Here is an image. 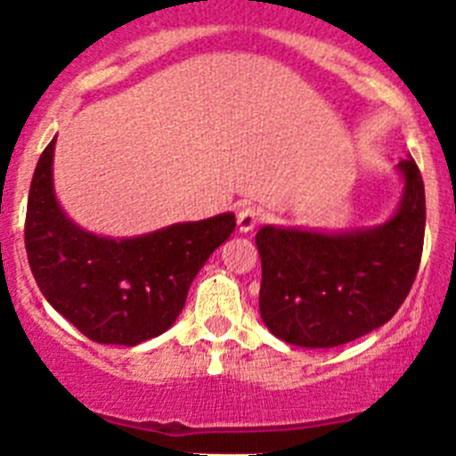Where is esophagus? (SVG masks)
Here are the masks:
<instances>
[{
  "instance_id": "34e87169",
  "label": "esophagus",
  "mask_w": 456,
  "mask_h": 456,
  "mask_svg": "<svg viewBox=\"0 0 456 456\" xmlns=\"http://www.w3.org/2000/svg\"><path fill=\"white\" fill-rule=\"evenodd\" d=\"M258 218H261V208L254 207V204H242V207L238 208V214H236L238 229H240L242 233L252 232V229L256 227Z\"/></svg>"
}]
</instances>
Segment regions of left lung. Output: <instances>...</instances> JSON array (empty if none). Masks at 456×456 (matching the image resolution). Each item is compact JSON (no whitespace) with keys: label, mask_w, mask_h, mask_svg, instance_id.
I'll return each mask as SVG.
<instances>
[{"label":"left lung","mask_w":456,"mask_h":456,"mask_svg":"<svg viewBox=\"0 0 456 456\" xmlns=\"http://www.w3.org/2000/svg\"><path fill=\"white\" fill-rule=\"evenodd\" d=\"M403 198L387 223L351 232L258 229V308L272 335L330 348L380 329L416 279L425 236V186L411 157L398 164Z\"/></svg>","instance_id":"1"}]
</instances>
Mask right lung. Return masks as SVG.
I'll return each mask as SVG.
<instances>
[{"mask_svg":"<svg viewBox=\"0 0 456 456\" xmlns=\"http://www.w3.org/2000/svg\"><path fill=\"white\" fill-rule=\"evenodd\" d=\"M55 139L40 155L27 204L28 265L62 317L92 342L137 346L175 324L195 274L232 236L236 216L105 238L67 218L53 191Z\"/></svg>","mask_w":456,"mask_h":456,"instance_id":"right-lung-1","label":"right lung"}]
</instances>
